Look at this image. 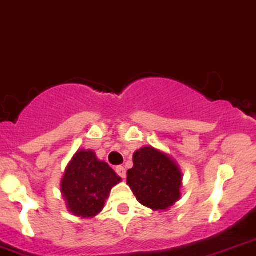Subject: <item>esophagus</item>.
<instances>
[{
	"instance_id": "esophagus-1",
	"label": "esophagus",
	"mask_w": 256,
	"mask_h": 256,
	"mask_svg": "<svg viewBox=\"0 0 256 256\" xmlns=\"http://www.w3.org/2000/svg\"><path fill=\"white\" fill-rule=\"evenodd\" d=\"M116 174H118L121 178H125L126 177L125 167H122V166H118V167H116Z\"/></svg>"
}]
</instances>
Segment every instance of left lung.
<instances>
[{
  "instance_id": "1",
  "label": "left lung",
  "mask_w": 256,
  "mask_h": 256,
  "mask_svg": "<svg viewBox=\"0 0 256 256\" xmlns=\"http://www.w3.org/2000/svg\"><path fill=\"white\" fill-rule=\"evenodd\" d=\"M128 184L136 200L152 210H167L180 198L182 171L170 154L152 146L134 154Z\"/></svg>"
}]
</instances>
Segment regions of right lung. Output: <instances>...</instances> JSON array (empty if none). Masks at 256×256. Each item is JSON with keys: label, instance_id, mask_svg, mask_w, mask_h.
Masks as SVG:
<instances>
[{"label": "right lung", "instance_id": "add662e5", "mask_svg": "<svg viewBox=\"0 0 256 256\" xmlns=\"http://www.w3.org/2000/svg\"><path fill=\"white\" fill-rule=\"evenodd\" d=\"M121 180L92 150H79L66 167L60 182L62 196L73 216L94 218L104 208L112 188Z\"/></svg>", "mask_w": 256, "mask_h": 256}]
</instances>
